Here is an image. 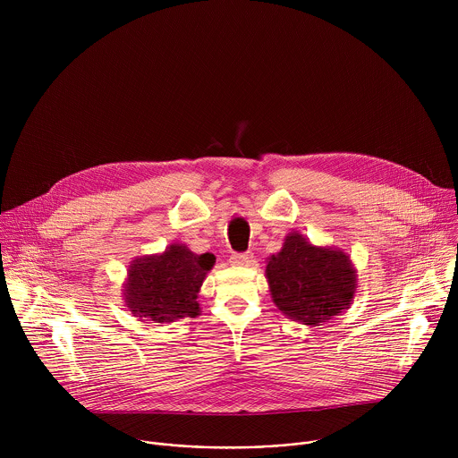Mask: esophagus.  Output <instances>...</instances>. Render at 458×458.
Segmentation results:
<instances>
[{
  "label": "esophagus",
  "mask_w": 458,
  "mask_h": 458,
  "mask_svg": "<svg viewBox=\"0 0 458 458\" xmlns=\"http://www.w3.org/2000/svg\"><path fill=\"white\" fill-rule=\"evenodd\" d=\"M253 253L251 251H244V253H233L230 257V263L235 267H248L251 263Z\"/></svg>",
  "instance_id": "obj_1"
}]
</instances>
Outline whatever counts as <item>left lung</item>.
<instances>
[{
	"label": "left lung",
	"instance_id": "8db88e82",
	"mask_svg": "<svg viewBox=\"0 0 458 458\" xmlns=\"http://www.w3.org/2000/svg\"><path fill=\"white\" fill-rule=\"evenodd\" d=\"M267 279L276 306L308 326L346 310L355 295L357 272L350 257L332 246H315L299 232L268 259Z\"/></svg>",
	"mask_w": 458,
	"mask_h": 458
}]
</instances>
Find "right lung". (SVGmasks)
Returning a JSON list of instances; mask_svg holds the SVG:
<instances>
[{
	"mask_svg": "<svg viewBox=\"0 0 458 458\" xmlns=\"http://www.w3.org/2000/svg\"><path fill=\"white\" fill-rule=\"evenodd\" d=\"M214 265L212 253L198 255L179 242L159 255L138 257L128 267L124 304L136 317L161 324L198 317V293Z\"/></svg>",
	"mask_w": 458,
	"mask_h": 458,
	"instance_id": "1",
	"label": "right lung"
}]
</instances>
